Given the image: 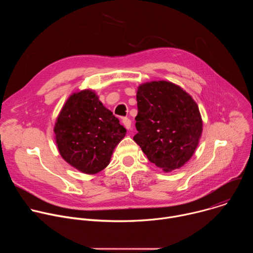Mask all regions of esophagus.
Segmentation results:
<instances>
[{"label":"esophagus","instance_id":"obj_1","mask_svg":"<svg viewBox=\"0 0 253 253\" xmlns=\"http://www.w3.org/2000/svg\"><path fill=\"white\" fill-rule=\"evenodd\" d=\"M122 123L124 124V126L126 127V129H130V128H131V120H130L129 118H127V117L123 118V119H122Z\"/></svg>","mask_w":253,"mask_h":253}]
</instances>
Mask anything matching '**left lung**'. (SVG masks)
I'll return each instance as SVG.
<instances>
[{"label": "left lung", "instance_id": "1", "mask_svg": "<svg viewBox=\"0 0 253 253\" xmlns=\"http://www.w3.org/2000/svg\"><path fill=\"white\" fill-rule=\"evenodd\" d=\"M137 134L133 140L165 172L182 167L193 155L202 133L196 102L181 87L153 81L138 87Z\"/></svg>", "mask_w": 253, "mask_h": 253}]
</instances>
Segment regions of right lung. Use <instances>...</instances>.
Here are the masks:
<instances>
[{"label": "right lung", "mask_w": 253, "mask_h": 253, "mask_svg": "<svg viewBox=\"0 0 253 253\" xmlns=\"http://www.w3.org/2000/svg\"><path fill=\"white\" fill-rule=\"evenodd\" d=\"M58 150L71 166L86 174L107 167L126 129L92 90L72 94L54 127Z\"/></svg>", "instance_id": "1"}]
</instances>
